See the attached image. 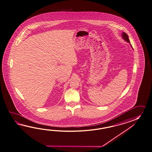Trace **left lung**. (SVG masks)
Returning a JSON list of instances; mask_svg holds the SVG:
<instances>
[{"instance_id": "1", "label": "left lung", "mask_w": 152, "mask_h": 152, "mask_svg": "<svg viewBox=\"0 0 152 152\" xmlns=\"http://www.w3.org/2000/svg\"><path fill=\"white\" fill-rule=\"evenodd\" d=\"M122 37H123V38L126 42H130V40H129V37H128V35H127V34L126 33H125V32H123V34H122Z\"/></svg>"}]
</instances>
